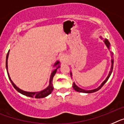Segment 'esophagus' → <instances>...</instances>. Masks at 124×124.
Masks as SVG:
<instances>
[{"mask_svg": "<svg viewBox=\"0 0 124 124\" xmlns=\"http://www.w3.org/2000/svg\"><path fill=\"white\" fill-rule=\"evenodd\" d=\"M59 59H60V61H61V62L64 63V62H66L67 61L66 56H65V55H61L59 56Z\"/></svg>", "mask_w": 124, "mask_h": 124, "instance_id": "34e87169", "label": "esophagus"}]
</instances>
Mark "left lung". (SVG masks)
<instances>
[{
  "label": "left lung",
  "instance_id": "8db88e82",
  "mask_svg": "<svg viewBox=\"0 0 124 124\" xmlns=\"http://www.w3.org/2000/svg\"><path fill=\"white\" fill-rule=\"evenodd\" d=\"M101 39H102L101 37H100ZM104 43H105V44L106 45V46L107 47V48H108V49H109L110 48V43L109 42H108V40L107 39H105L104 40ZM112 54V53H111ZM111 63H112V65H111V68H110V70L109 73H108V76L107 77V78H105V80H104L103 82L101 84V85L99 87H97V89H93V90H84V89H80V88H79L78 87V86H77L76 85H75V83H73V88L74 89V90H76V91H77V92H83V93H93V92H97V91H98L99 90H100V89H101V88L102 87V86L104 85V84H105V83H106V82L108 80V79L109 78L110 76V75H111L112 72V70H113V67H114V60H113V59H112L111 60ZM72 73L70 72V76L72 77Z\"/></svg>",
  "mask_w": 124,
  "mask_h": 124
}]
</instances>
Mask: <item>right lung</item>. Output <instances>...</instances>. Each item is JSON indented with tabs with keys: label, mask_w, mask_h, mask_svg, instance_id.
I'll return each mask as SVG.
<instances>
[{
	"label": "right lung",
	"mask_w": 124,
	"mask_h": 124,
	"mask_svg": "<svg viewBox=\"0 0 124 124\" xmlns=\"http://www.w3.org/2000/svg\"><path fill=\"white\" fill-rule=\"evenodd\" d=\"M9 52L10 50H8V53L7 54V57H6V69H7V74H8V78L10 79V82L12 83V85L14 86V87L16 89V90L17 91L19 92V93H22V94L24 95H26L27 97H35V99H41V98H44L47 97V95H49V94L52 93V90H54V87H53V84H52V81H53V78L54 76L55 75V73L57 72V70L58 68L60 67V65H59V63L60 62L59 61H57V62L55 63V64L54 65V66L56 67L57 68L55 69L54 70L52 71V72L51 73V75H50V81H49V86L47 87L46 89H45L44 90H42L40 92H26V91H24V90H22L21 89H19V87H17V86L14 84V83L13 82L12 80H11V78L10 77V75H9V74L8 72V65H7V59H8V55H9Z\"/></svg>",
	"instance_id": "obj_1"
}]
</instances>
